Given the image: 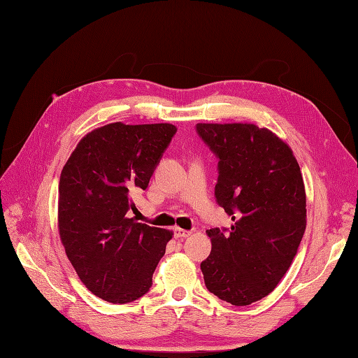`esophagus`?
<instances>
[{
  "mask_svg": "<svg viewBox=\"0 0 358 358\" xmlns=\"http://www.w3.org/2000/svg\"><path fill=\"white\" fill-rule=\"evenodd\" d=\"M191 235V231H187V229H180V228H176L174 229V237L176 238H187Z\"/></svg>",
  "mask_w": 358,
  "mask_h": 358,
  "instance_id": "obj_1",
  "label": "esophagus"
}]
</instances>
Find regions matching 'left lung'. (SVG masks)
Here are the masks:
<instances>
[{
	"mask_svg": "<svg viewBox=\"0 0 358 358\" xmlns=\"http://www.w3.org/2000/svg\"><path fill=\"white\" fill-rule=\"evenodd\" d=\"M219 159L215 200L231 228L206 234V289L232 305H250L273 292L298 254L307 226L299 164L282 139L255 124H196Z\"/></svg>",
	"mask_w": 358,
	"mask_h": 358,
	"instance_id": "left-lung-1",
	"label": "left lung"
}]
</instances>
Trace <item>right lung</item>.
<instances>
[{
    "label": "right lung",
    "instance_id": "right-lung-1",
    "mask_svg": "<svg viewBox=\"0 0 358 358\" xmlns=\"http://www.w3.org/2000/svg\"><path fill=\"white\" fill-rule=\"evenodd\" d=\"M176 130L167 123L99 127L77 144L60 174V240L80 281L104 301L127 303L150 290L173 234L138 223L129 211Z\"/></svg>",
    "mask_w": 358,
    "mask_h": 358
}]
</instances>
